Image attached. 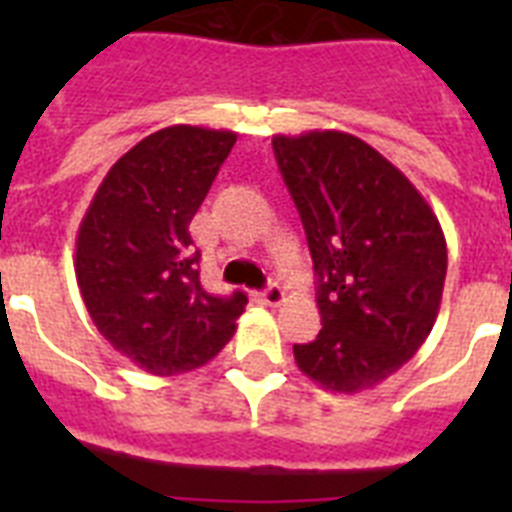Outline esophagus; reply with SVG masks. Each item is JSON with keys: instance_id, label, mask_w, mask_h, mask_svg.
Returning a JSON list of instances; mask_svg holds the SVG:
<instances>
[{"instance_id": "esophagus-1", "label": "esophagus", "mask_w": 512, "mask_h": 512, "mask_svg": "<svg viewBox=\"0 0 512 512\" xmlns=\"http://www.w3.org/2000/svg\"><path fill=\"white\" fill-rule=\"evenodd\" d=\"M284 297H287V292H284L279 284H268L265 289L255 292V300H257V303H263V305H281V303H284Z\"/></svg>"}]
</instances>
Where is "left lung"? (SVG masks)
Segmentation results:
<instances>
[{
    "label": "left lung",
    "instance_id": "8db88e82",
    "mask_svg": "<svg viewBox=\"0 0 512 512\" xmlns=\"http://www.w3.org/2000/svg\"><path fill=\"white\" fill-rule=\"evenodd\" d=\"M273 154L319 279L324 327L295 345L297 366L332 393L374 388L436 324L446 279L441 223L409 177L356 135H276Z\"/></svg>",
    "mask_w": 512,
    "mask_h": 512
}]
</instances>
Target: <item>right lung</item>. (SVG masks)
<instances>
[{
  "mask_svg": "<svg viewBox=\"0 0 512 512\" xmlns=\"http://www.w3.org/2000/svg\"><path fill=\"white\" fill-rule=\"evenodd\" d=\"M236 132L175 124L108 170L76 236V281L92 324L159 377L191 372L236 332L247 295H209L191 225Z\"/></svg>",
  "mask_w": 512,
  "mask_h": 512,
  "instance_id": "add662e5",
  "label": "right lung"
}]
</instances>
